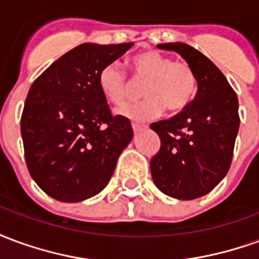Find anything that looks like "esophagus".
I'll return each instance as SVG.
<instances>
[{
  "label": "esophagus",
  "mask_w": 259,
  "mask_h": 259,
  "mask_svg": "<svg viewBox=\"0 0 259 259\" xmlns=\"http://www.w3.org/2000/svg\"><path fill=\"white\" fill-rule=\"evenodd\" d=\"M146 129V126H141V124H137V123H133V132H135V135H137L139 132L141 130Z\"/></svg>",
  "instance_id": "1"
}]
</instances>
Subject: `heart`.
Wrapping results in <instances>:
<instances>
[{"mask_svg": "<svg viewBox=\"0 0 259 259\" xmlns=\"http://www.w3.org/2000/svg\"><path fill=\"white\" fill-rule=\"evenodd\" d=\"M130 66L136 81H147L143 89L146 100L119 108L118 113L122 118L143 123L158 118L163 107L169 112H179L193 100L197 77L189 62L148 50L135 55ZM97 83L102 97L113 105H122L126 101L132 85L123 69L116 62L100 69Z\"/></svg>", "mask_w": 259, "mask_h": 259, "instance_id": "b5f03b06", "label": "heart"}]
</instances>
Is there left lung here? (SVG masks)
Returning a JSON list of instances; mask_svg holds the SVG:
<instances>
[{"label":"left lung","mask_w":259,"mask_h":259,"mask_svg":"<svg viewBox=\"0 0 259 259\" xmlns=\"http://www.w3.org/2000/svg\"><path fill=\"white\" fill-rule=\"evenodd\" d=\"M157 47L182 55L194 70L198 87L182 112L151 124L161 139V148L150 162L151 176L163 194L194 200L213 190L230 168L239 101L228 79L204 54L185 42Z\"/></svg>","instance_id":"1"}]
</instances>
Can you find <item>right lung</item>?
I'll list each match as a JSON object with an SVG mask.
<instances>
[{
  "label": "right lung",
  "instance_id": "obj_1",
  "mask_svg": "<svg viewBox=\"0 0 259 259\" xmlns=\"http://www.w3.org/2000/svg\"><path fill=\"white\" fill-rule=\"evenodd\" d=\"M132 46L80 44L31 84L20 119L26 165L55 200L77 202L104 190L133 139L130 120L113 116L97 83L100 69Z\"/></svg>",
  "mask_w": 259,
  "mask_h": 259
}]
</instances>
